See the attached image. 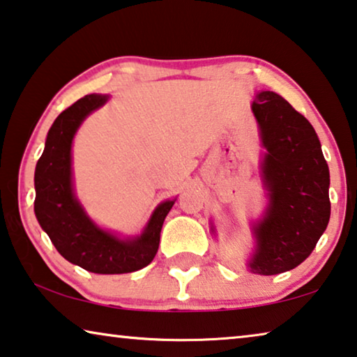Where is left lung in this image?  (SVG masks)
<instances>
[{
	"label": "left lung",
	"mask_w": 357,
	"mask_h": 357,
	"mask_svg": "<svg viewBox=\"0 0 357 357\" xmlns=\"http://www.w3.org/2000/svg\"><path fill=\"white\" fill-rule=\"evenodd\" d=\"M266 155L269 192L264 220L255 225L257 253L250 271L274 275L310 257L331 220V174L314 128L284 98L263 91L253 100Z\"/></svg>",
	"instance_id": "obj_1"
}]
</instances>
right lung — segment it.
<instances>
[{"instance_id":"1","label":"right lung","mask_w":357,"mask_h":357,"mask_svg":"<svg viewBox=\"0 0 357 357\" xmlns=\"http://www.w3.org/2000/svg\"><path fill=\"white\" fill-rule=\"evenodd\" d=\"M107 96L89 94L66 109L52 123L35 169V215L67 261L94 274H126L155 257L165 218L174 200L157 206L141 237L120 241L86 216L72 189V139L78 126Z\"/></svg>"}]
</instances>
